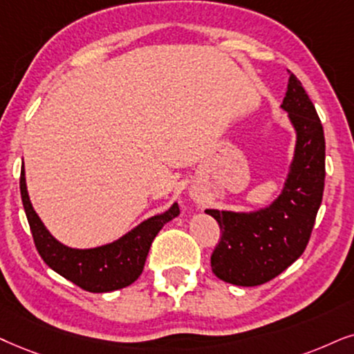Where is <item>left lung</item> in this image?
<instances>
[{
	"mask_svg": "<svg viewBox=\"0 0 354 354\" xmlns=\"http://www.w3.org/2000/svg\"><path fill=\"white\" fill-rule=\"evenodd\" d=\"M281 107L296 131V147L283 191L270 205L252 212L205 209L222 236L210 257L218 279L235 286L265 284L306 250L325 185V137L315 106L302 83L289 75Z\"/></svg>",
	"mask_w": 354,
	"mask_h": 354,
	"instance_id": "8db88e82",
	"label": "left lung"
}]
</instances>
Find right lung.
Segmentation results:
<instances>
[{"instance_id": "obj_1", "label": "right lung", "mask_w": 354, "mask_h": 354, "mask_svg": "<svg viewBox=\"0 0 354 354\" xmlns=\"http://www.w3.org/2000/svg\"><path fill=\"white\" fill-rule=\"evenodd\" d=\"M19 187L22 205L39 254L48 268L89 292H111L127 288L137 281L144 271L147 254L156 234L162 230L165 223L180 214V205L174 203L163 214L138 223L136 229L127 232L113 243L84 250L70 248L60 243L46 229L30 204L24 165L21 169Z\"/></svg>"}]
</instances>
